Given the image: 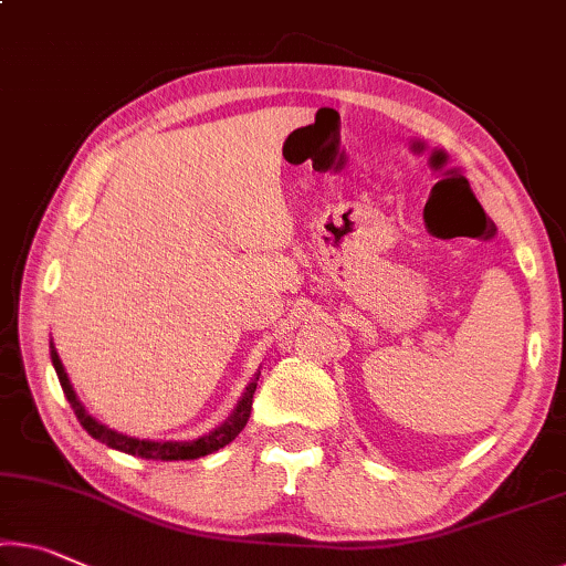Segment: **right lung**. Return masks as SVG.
<instances>
[{"mask_svg": "<svg viewBox=\"0 0 566 566\" xmlns=\"http://www.w3.org/2000/svg\"><path fill=\"white\" fill-rule=\"evenodd\" d=\"M50 359H52V367H55V371H57L60 387H63L67 402H71V407L75 410V417L81 420L83 428L88 430L91 438H95L98 442H103V446H108L113 450H120V453L146 458V460H195V458L210 455V453H214V450H220L224 446H230V442L240 434V430L248 424L250 410H253V395L258 387V377H260V371H258L255 379L245 387V392H242L238 407H234L228 420H224L220 428H214L212 432L202 434V438L181 440V442L179 440H138V438H132V434L111 430L108 424H103L95 420L93 415H88V410H85L81 399H77L71 379H67L63 361H60V356L52 344H50Z\"/></svg>", "mask_w": 566, "mask_h": 566, "instance_id": "right-lung-1", "label": "right lung"}]
</instances>
